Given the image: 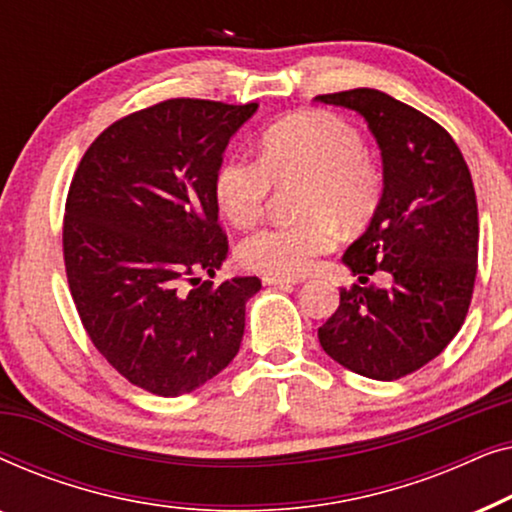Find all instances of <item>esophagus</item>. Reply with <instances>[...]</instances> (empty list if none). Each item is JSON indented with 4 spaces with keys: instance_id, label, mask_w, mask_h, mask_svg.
<instances>
[{
    "instance_id": "esophagus-1",
    "label": "esophagus",
    "mask_w": 512,
    "mask_h": 512,
    "mask_svg": "<svg viewBox=\"0 0 512 512\" xmlns=\"http://www.w3.org/2000/svg\"><path fill=\"white\" fill-rule=\"evenodd\" d=\"M263 284L268 286H291V284H300L298 277H277V275H265Z\"/></svg>"
}]
</instances>
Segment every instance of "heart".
Here are the masks:
<instances>
[{
    "instance_id": "b5f03b06",
    "label": "heart",
    "mask_w": 512,
    "mask_h": 512,
    "mask_svg": "<svg viewBox=\"0 0 512 512\" xmlns=\"http://www.w3.org/2000/svg\"><path fill=\"white\" fill-rule=\"evenodd\" d=\"M261 160L230 156L214 174L216 205L235 226L261 219L275 184L303 181L298 214L289 226H268L244 237V268L277 277L310 272L338 242V228L361 226L375 212L382 174L366 156L361 132L331 111H303L263 132Z\"/></svg>"
}]
</instances>
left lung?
<instances>
[{
  "instance_id": "left-lung-1",
  "label": "left lung",
  "mask_w": 512,
  "mask_h": 512,
  "mask_svg": "<svg viewBox=\"0 0 512 512\" xmlns=\"http://www.w3.org/2000/svg\"><path fill=\"white\" fill-rule=\"evenodd\" d=\"M317 102L361 114L377 139L380 205L342 261L361 283L377 269L392 275L389 290L342 289L319 342L352 373L391 382L436 359L464 324L478 272L473 179L443 125L382 90H342Z\"/></svg>"
}]
</instances>
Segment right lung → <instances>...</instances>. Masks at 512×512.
Wrapping results in <instances>:
<instances>
[{
    "label": "right lung",
    "mask_w": 512,
    "mask_h": 512,
    "mask_svg": "<svg viewBox=\"0 0 512 512\" xmlns=\"http://www.w3.org/2000/svg\"><path fill=\"white\" fill-rule=\"evenodd\" d=\"M256 102L177 97L111 123L76 167L62 254L76 312L104 359L156 396H181L240 352L258 277L214 286L228 256L214 174Z\"/></svg>",
    "instance_id": "add662e5"
}]
</instances>
